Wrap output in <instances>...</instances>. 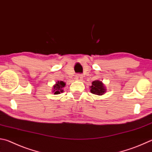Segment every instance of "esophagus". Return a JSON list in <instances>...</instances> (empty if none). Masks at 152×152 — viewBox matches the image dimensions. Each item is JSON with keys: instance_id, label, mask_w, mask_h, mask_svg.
I'll return each instance as SVG.
<instances>
[{"instance_id": "esophagus-1", "label": "esophagus", "mask_w": 152, "mask_h": 152, "mask_svg": "<svg viewBox=\"0 0 152 152\" xmlns=\"http://www.w3.org/2000/svg\"><path fill=\"white\" fill-rule=\"evenodd\" d=\"M82 78H83V76H82L81 74H76V80L78 81H81Z\"/></svg>"}]
</instances>
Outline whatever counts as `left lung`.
Instances as JSON below:
<instances>
[{"label":"left lung","instance_id":"left-lung-1","mask_svg":"<svg viewBox=\"0 0 152 152\" xmlns=\"http://www.w3.org/2000/svg\"><path fill=\"white\" fill-rule=\"evenodd\" d=\"M90 92L95 95L102 96L106 92V86L100 80H94L92 82V86L90 87Z\"/></svg>","mask_w":152,"mask_h":152}]
</instances>
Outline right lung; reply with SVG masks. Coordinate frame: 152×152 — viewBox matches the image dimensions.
Here are the masks:
<instances>
[{
	"label": "right lung",
	"instance_id": "1",
	"mask_svg": "<svg viewBox=\"0 0 152 152\" xmlns=\"http://www.w3.org/2000/svg\"><path fill=\"white\" fill-rule=\"evenodd\" d=\"M66 86V83L64 81H58L53 86L52 88V93H54V94H59L60 93H62L63 88H64Z\"/></svg>",
	"mask_w": 152,
	"mask_h": 152
}]
</instances>
